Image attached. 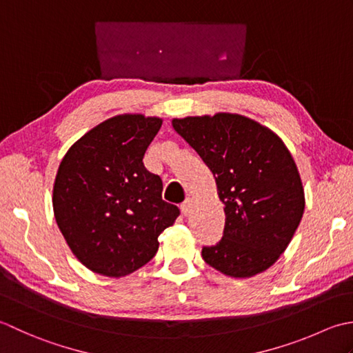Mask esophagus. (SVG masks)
I'll return each mask as SVG.
<instances>
[{
    "label": "esophagus",
    "instance_id": "34e87169",
    "mask_svg": "<svg viewBox=\"0 0 353 353\" xmlns=\"http://www.w3.org/2000/svg\"><path fill=\"white\" fill-rule=\"evenodd\" d=\"M192 205H193V201L192 199H185L184 203L179 205V208H181V213L184 214V216H187L192 212Z\"/></svg>",
    "mask_w": 353,
    "mask_h": 353
}]
</instances>
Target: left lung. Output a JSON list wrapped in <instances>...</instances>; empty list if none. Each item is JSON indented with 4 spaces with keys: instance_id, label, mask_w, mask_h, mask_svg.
Wrapping results in <instances>:
<instances>
[{
    "instance_id": "obj_1",
    "label": "left lung",
    "mask_w": 353,
    "mask_h": 353,
    "mask_svg": "<svg viewBox=\"0 0 353 353\" xmlns=\"http://www.w3.org/2000/svg\"><path fill=\"white\" fill-rule=\"evenodd\" d=\"M172 126L212 170L225 205L224 234L216 245L203 247L205 263L236 279L268 270L305 210L303 185L285 143L239 114L174 119Z\"/></svg>"
}]
</instances>
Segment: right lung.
<instances>
[{"label":"right lung","instance_id":"add662e5","mask_svg":"<svg viewBox=\"0 0 353 353\" xmlns=\"http://www.w3.org/2000/svg\"><path fill=\"white\" fill-rule=\"evenodd\" d=\"M163 120L141 114L108 119L68 149L57 169L53 210L70 250L86 268L123 277L158 250L179 208L163 201L161 178L143 157Z\"/></svg>","mask_w":353,"mask_h":353}]
</instances>
